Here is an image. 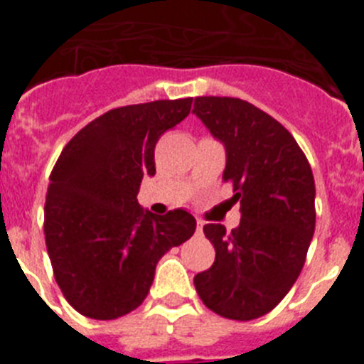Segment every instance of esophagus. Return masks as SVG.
I'll use <instances>...</instances> for the list:
<instances>
[{
	"label": "esophagus",
	"mask_w": 364,
	"mask_h": 364,
	"mask_svg": "<svg viewBox=\"0 0 364 364\" xmlns=\"http://www.w3.org/2000/svg\"><path fill=\"white\" fill-rule=\"evenodd\" d=\"M202 226H204L202 220H197V235H202Z\"/></svg>",
	"instance_id": "obj_1"
}]
</instances>
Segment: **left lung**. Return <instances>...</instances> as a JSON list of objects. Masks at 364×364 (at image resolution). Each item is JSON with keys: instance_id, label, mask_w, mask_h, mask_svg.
<instances>
[{"instance_id": "obj_1", "label": "left lung", "mask_w": 364, "mask_h": 364, "mask_svg": "<svg viewBox=\"0 0 364 364\" xmlns=\"http://www.w3.org/2000/svg\"><path fill=\"white\" fill-rule=\"evenodd\" d=\"M193 112L226 147L222 180L240 200L239 228L205 224L215 262L195 275L205 306L235 321L262 317L297 281L315 231V182L295 138L240 98L198 96Z\"/></svg>"}]
</instances>
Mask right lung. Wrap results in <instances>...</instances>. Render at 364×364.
Returning <instances> with one entry per match:
<instances>
[{
	"mask_svg": "<svg viewBox=\"0 0 364 364\" xmlns=\"http://www.w3.org/2000/svg\"><path fill=\"white\" fill-rule=\"evenodd\" d=\"M193 98L111 109L63 147L45 202V244L63 297L85 317L118 319L149 294L154 268L195 233L186 210L154 215L136 200L153 176L154 146Z\"/></svg>",
	"mask_w": 364,
	"mask_h": 364,
	"instance_id": "right-lung-1",
	"label": "right lung"
}]
</instances>
